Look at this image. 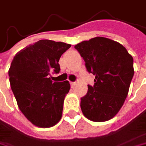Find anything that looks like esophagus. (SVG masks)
Instances as JSON below:
<instances>
[{
    "label": "esophagus",
    "mask_w": 146,
    "mask_h": 146,
    "mask_svg": "<svg viewBox=\"0 0 146 146\" xmlns=\"http://www.w3.org/2000/svg\"><path fill=\"white\" fill-rule=\"evenodd\" d=\"M75 84H76V82H70V85H71L72 87H73V86H75Z\"/></svg>",
    "instance_id": "obj_1"
}]
</instances>
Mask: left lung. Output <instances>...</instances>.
Wrapping results in <instances>:
<instances>
[{"mask_svg": "<svg viewBox=\"0 0 146 146\" xmlns=\"http://www.w3.org/2000/svg\"><path fill=\"white\" fill-rule=\"evenodd\" d=\"M74 48L85 61L87 72L95 75L94 86L88 85L81 98L86 117L94 122L111 119L122 108L134 75L133 58L117 41L96 36Z\"/></svg>", "mask_w": 146, "mask_h": 146, "instance_id": "left-lung-1", "label": "left lung"}]
</instances>
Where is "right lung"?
I'll list each match as a JSON object with an SVG mask.
<instances>
[{"mask_svg":"<svg viewBox=\"0 0 146 146\" xmlns=\"http://www.w3.org/2000/svg\"><path fill=\"white\" fill-rule=\"evenodd\" d=\"M71 45L40 40L19 51L9 69L11 90L23 115L39 127H50L62 117L64 100L69 92L68 81L53 82L59 60Z\"/></svg>","mask_w":146,"mask_h":146,"instance_id":"add662e5","label":"right lung"}]
</instances>
